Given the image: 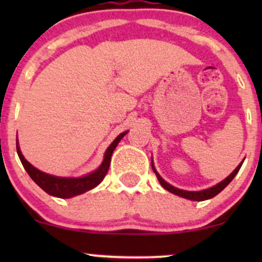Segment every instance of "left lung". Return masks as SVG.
Returning a JSON list of instances; mask_svg holds the SVG:
<instances>
[{
	"label": "left lung",
	"mask_w": 262,
	"mask_h": 262,
	"mask_svg": "<svg viewBox=\"0 0 262 262\" xmlns=\"http://www.w3.org/2000/svg\"><path fill=\"white\" fill-rule=\"evenodd\" d=\"M243 162H244V161L240 162V164L237 165L236 169L234 170L233 172H231L230 175L227 177V179H224L223 181L217 183V185L213 186V187H210V188L202 189V191H185V189H180V188L173 187V186H171L170 183H167L164 179H162L160 175H159L158 171L155 170L152 161H151V167H152V170H154L155 175H156V177H158V180H159V182H160V185L165 189H167V191L171 192V193L177 194V196L183 197V198H187V200H191V201H206V200H209V198H213L214 196H217L219 192L223 191V189L227 187L228 185H229V183L231 182V180H233L234 177H235L236 173L239 172V170H240V167H242Z\"/></svg>",
	"instance_id": "1"
}]
</instances>
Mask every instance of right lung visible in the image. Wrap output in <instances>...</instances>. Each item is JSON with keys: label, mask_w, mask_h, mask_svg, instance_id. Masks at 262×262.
Here are the masks:
<instances>
[{"label": "right lung", "mask_w": 262, "mask_h": 262, "mask_svg": "<svg viewBox=\"0 0 262 262\" xmlns=\"http://www.w3.org/2000/svg\"><path fill=\"white\" fill-rule=\"evenodd\" d=\"M125 134H127V132L119 134L113 140V143L108 146L106 152H104V159L102 161L101 166L97 170L93 171V172L82 177H59L49 175V173H45L43 171L38 170L37 167L33 166V165L29 164L25 159V156H23L22 151L19 149V145H18V139L17 154L19 156L20 162H22L23 167L28 172V175L31 176L33 181L37 183L43 191L54 197L71 198L77 196V194L85 193V192L95 188L97 185H100L102 180L106 176L108 169H110L111 158H112L114 149H116V146L118 145V143Z\"/></svg>", "instance_id": "obj_1"}]
</instances>
